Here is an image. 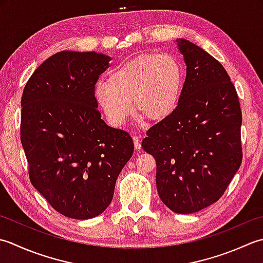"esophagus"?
Listing matches in <instances>:
<instances>
[{"mask_svg": "<svg viewBox=\"0 0 263 263\" xmlns=\"http://www.w3.org/2000/svg\"><path fill=\"white\" fill-rule=\"evenodd\" d=\"M133 141H134V146H135L136 149L141 148V138H139V136L134 135L133 136Z\"/></svg>", "mask_w": 263, "mask_h": 263, "instance_id": "34e87169", "label": "esophagus"}]
</instances>
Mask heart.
I'll return each mask as SVG.
<instances>
[{
	"mask_svg": "<svg viewBox=\"0 0 263 263\" xmlns=\"http://www.w3.org/2000/svg\"><path fill=\"white\" fill-rule=\"evenodd\" d=\"M184 80V69L174 57L139 55L114 69L108 83L96 85L94 98L114 126L124 125L134 109L147 121L159 122L176 110Z\"/></svg>",
	"mask_w": 263,
	"mask_h": 263,
	"instance_id": "obj_1",
	"label": "heart"
}]
</instances>
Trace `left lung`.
Masks as SVG:
<instances>
[{
	"label": "left lung",
	"instance_id": "obj_1",
	"mask_svg": "<svg viewBox=\"0 0 263 263\" xmlns=\"http://www.w3.org/2000/svg\"><path fill=\"white\" fill-rule=\"evenodd\" d=\"M177 42L186 63L179 103L146 132L142 147L157 162L160 199L187 214L220 199L240 167L242 111L221 63L190 41Z\"/></svg>",
	"mask_w": 263,
	"mask_h": 263
}]
</instances>
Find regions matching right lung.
<instances>
[{"label": "right lung", "mask_w": 263, "mask_h": 263, "mask_svg": "<svg viewBox=\"0 0 263 263\" xmlns=\"http://www.w3.org/2000/svg\"><path fill=\"white\" fill-rule=\"evenodd\" d=\"M110 60L95 52H58L31 74L21 98L20 139L30 183L68 218L103 212L134 152L129 134L101 119L94 98Z\"/></svg>", "instance_id": "obj_1"}]
</instances>
